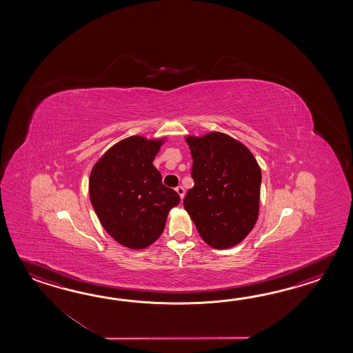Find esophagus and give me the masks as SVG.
Returning <instances> with one entry per match:
<instances>
[{
  "label": "esophagus",
  "instance_id": "34e87169",
  "mask_svg": "<svg viewBox=\"0 0 353 353\" xmlns=\"http://www.w3.org/2000/svg\"><path fill=\"white\" fill-rule=\"evenodd\" d=\"M175 190H176V193L179 194L180 198L183 199V198H184V194H185L184 188L181 187V185H178V187L175 188Z\"/></svg>",
  "mask_w": 353,
  "mask_h": 353
}]
</instances>
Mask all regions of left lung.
Segmentation results:
<instances>
[{"label":"left lung","instance_id":"8db88e82","mask_svg":"<svg viewBox=\"0 0 353 353\" xmlns=\"http://www.w3.org/2000/svg\"><path fill=\"white\" fill-rule=\"evenodd\" d=\"M193 158L194 187L184 208L204 242L214 248L240 243L259 216L261 170L245 145L231 136L210 132L185 139Z\"/></svg>","mask_w":353,"mask_h":353}]
</instances>
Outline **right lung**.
I'll use <instances>...</instances> for the list:
<instances>
[{
    "instance_id": "obj_1",
    "label": "right lung",
    "mask_w": 353,
    "mask_h": 353,
    "mask_svg": "<svg viewBox=\"0 0 353 353\" xmlns=\"http://www.w3.org/2000/svg\"><path fill=\"white\" fill-rule=\"evenodd\" d=\"M161 140L131 136L116 143L93 166L90 203L107 232L122 246L148 248L165 228L169 210L180 202L152 165Z\"/></svg>"
}]
</instances>
